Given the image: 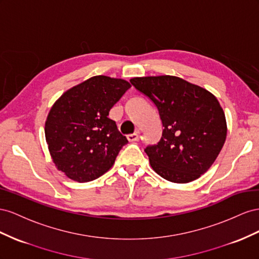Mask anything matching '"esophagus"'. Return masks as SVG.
I'll list each match as a JSON object with an SVG mask.
<instances>
[{"mask_svg": "<svg viewBox=\"0 0 259 259\" xmlns=\"http://www.w3.org/2000/svg\"><path fill=\"white\" fill-rule=\"evenodd\" d=\"M138 138H139V132H135V134H130V135H128V136H127L128 141H130V142L137 141Z\"/></svg>", "mask_w": 259, "mask_h": 259, "instance_id": "esophagus-1", "label": "esophagus"}]
</instances>
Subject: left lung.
Segmentation results:
<instances>
[{"mask_svg": "<svg viewBox=\"0 0 259 259\" xmlns=\"http://www.w3.org/2000/svg\"><path fill=\"white\" fill-rule=\"evenodd\" d=\"M130 82L156 105L164 127L159 142L144 150L152 168L175 183L199 178L227 137L226 116L215 95L175 76L137 77Z\"/></svg>", "mask_w": 259, "mask_h": 259, "instance_id": "8db88e82", "label": "left lung"}]
</instances>
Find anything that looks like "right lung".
<instances>
[{
  "mask_svg": "<svg viewBox=\"0 0 259 259\" xmlns=\"http://www.w3.org/2000/svg\"><path fill=\"white\" fill-rule=\"evenodd\" d=\"M130 87L122 79L95 76L69 89L52 106L47 143L56 168L69 179L92 181L114 165L128 140L108 114Z\"/></svg>",
  "mask_w": 259,
  "mask_h": 259,
  "instance_id": "1",
  "label": "right lung"
}]
</instances>
